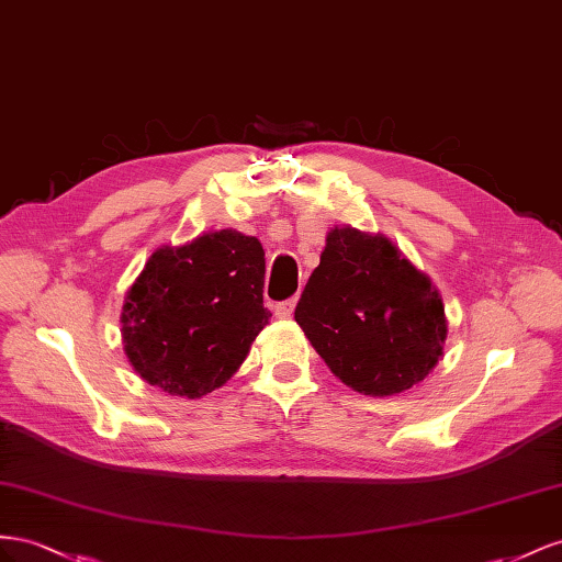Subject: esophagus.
<instances>
[{
	"instance_id": "obj_1",
	"label": "esophagus",
	"mask_w": 562,
	"mask_h": 562,
	"mask_svg": "<svg viewBox=\"0 0 562 562\" xmlns=\"http://www.w3.org/2000/svg\"><path fill=\"white\" fill-rule=\"evenodd\" d=\"M294 308H296V299H286V301H280L276 306V315L282 317V319H290L294 315Z\"/></svg>"
}]
</instances>
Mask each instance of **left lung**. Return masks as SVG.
Returning <instances> with one entry per match:
<instances>
[{"mask_svg":"<svg viewBox=\"0 0 562 562\" xmlns=\"http://www.w3.org/2000/svg\"><path fill=\"white\" fill-rule=\"evenodd\" d=\"M294 317L331 374L362 395L405 393L442 360V296L381 233L334 226Z\"/></svg>","mask_w":562,"mask_h":562,"instance_id":"left-lung-1","label":"left lung"}]
</instances>
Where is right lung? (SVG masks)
I'll use <instances>...</instances> for the list:
<instances>
[{
	"label": "right lung",
	"mask_w": 562,
	"mask_h": 562,
	"mask_svg": "<svg viewBox=\"0 0 562 562\" xmlns=\"http://www.w3.org/2000/svg\"><path fill=\"white\" fill-rule=\"evenodd\" d=\"M263 278L261 243L233 228L155 249L120 315L134 372L188 400L221 389L270 319Z\"/></svg>",
	"instance_id": "add662e5"
}]
</instances>
